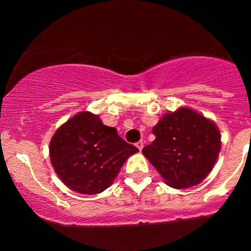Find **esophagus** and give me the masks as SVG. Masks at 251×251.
<instances>
[{
  "instance_id": "34e87169",
  "label": "esophagus",
  "mask_w": 251,
  "mask_h": 251,
  "mask_svg": "<svg viewBox=\"0 0 251 251\" xmlns=\"http://www.w3.org/2000/svg\"><path fill=\"white\" fill-rule=\"evenodd\" d=\"M143 146H144V143H143V141H138L137 143H136V147H137L138 149H140V151H142V148H143Z\"/></svg>"
}]
</instances>
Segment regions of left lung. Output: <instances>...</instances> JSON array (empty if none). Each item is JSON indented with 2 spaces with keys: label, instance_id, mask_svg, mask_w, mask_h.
Masks as SVG:
<instances>
[{
  "label": "left lung",
  "instance_id": "obj_1",
  "mask_svg": "<svg viewBox=\"0 0 251 251\" xmlns=\"http://www.w3.org/2000/svg\"><path fill=\"white\" fill-rule=\"evenodd\" d=\"M151 132L155 140L142 153L168 186L177 189L197 186L214 169L221 135L216 124L203 114L181 107L164 114Z\"/></svg>",
  "mask_w": 251,
  "mask_h": 251
}]
</instances>
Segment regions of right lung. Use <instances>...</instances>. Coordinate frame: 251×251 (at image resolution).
<instances>
[{
  "label": "right lung",
  "instance_id": "add662e5",
  "mask_svg": "<svg viewBox=\"0 0 251 251\" xmlns=\"http://www.w3.org/2000/svg\"><path fill=\"white\" fill-rule=\"evenodd\" d=\"M138 149L126 143L115 127L91 111H80L57 128L50 142V164L60 181L81 194L110 187L126 160Z\"/></svg>",
  "mask_w": 251,
  "mask_h": 251
}]
</instances>
